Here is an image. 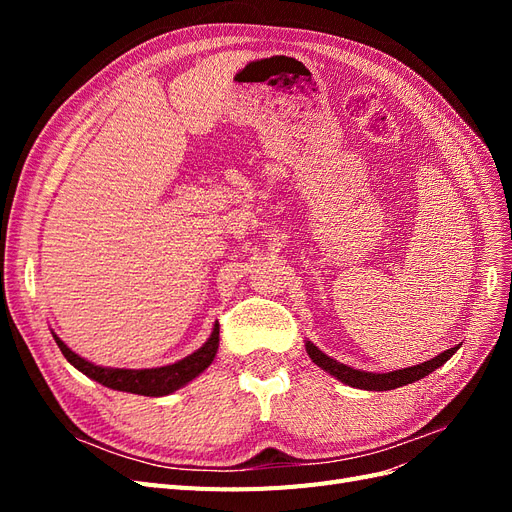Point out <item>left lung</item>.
Here are the masks:
<instances>
[{
	"label": "left lung",
	"mask_w": 512,
	"mask_h": 512,
	"mask_svg": "<svg viewBox=\"0 0 512 512\" xmlns=\"http://www.w3.org/2000/svg\"><path fill=\"white\" fill-rule=\"evenodd\" d=\"M305 348H307L309 359H312L324 371H329L333 378L342 380L348 386H354V389H365V391H391V389H399V386H404V384H412L416 380L429 376L431 371H436L440 365H444L459 350V346H455L451 350L440 352L438 356H433L431 361H425L421 365L389 371V374H371V371L352 369L344 363H337L335 359H331V356H327L322 350H318L312 342H305Z\"/></svg>",
	"instance_id": "1"
}]
</instances>
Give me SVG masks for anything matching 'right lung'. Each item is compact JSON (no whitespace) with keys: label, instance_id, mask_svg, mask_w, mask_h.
I'll list each match as a JSON object with an SVG mask.
<instances>
[{"label":"right lung","instance_id":"add662e5","mask_svg":"<svg viewBox=\"0 0 512 512\" xmlns=\"http://www.w3.org/2000/svg\"><path fill=\"white\" fill-rule=\"evenodd\" d=\"M55 342L61 350V354L66 356L68 363L74 365L79 371L91 380H96L108 389L115 391H126V393H134V395H147V397H162V395H170L175 393L181 386L188 384L190 380H194L198 374L211 365V361L218 354V346H220V324L215 322V327L211 331V337L207 342L200 346L196 352H192L185 359L166 365V367H153V369H113V367H100L85 361L83 356H79L76 352H72L57 335Z\"/></svg>","mask_w":512,"mask_h":512}]
</instances>
